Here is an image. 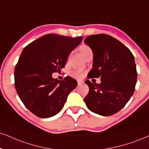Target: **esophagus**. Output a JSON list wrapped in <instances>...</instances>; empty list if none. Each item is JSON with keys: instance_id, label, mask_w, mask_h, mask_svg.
<instances>
[{"instance_id": "34e87169", "label": "esophagus", "mask_w": 149, "mask_h": 149, "mask_svg": "<svg viewBox=\"0 0 149 149\" xmlns=\"http://www.w3.org/2000/svg\"><path fill=\"white\" fill-rule=\"evenodd\" d=\"M82 83H83V82L80 81V80H78V86H79V85H81Z\"/></svg>"}]
</instances>
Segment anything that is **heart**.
I'll use <instances>...</instances> for the list:
<instances>
[{
	"mask_svg": "<svg viewBox=\"0 0 149 149\" xmlns=\"http://www.w3.org/2000/svg\"><path fill=\"white\" fill-rule=\"evenodd\" d=\"M78 49H79L80 53L84 55V57H85V58L88 56L90 53H92V49H91V48L87 45H85V44L80 46ZM70 57H71V55H69V57H68L67 62L69 61ZM71 75L73 77H74V78H77V79H82V78L85 76V71L82 69H77L72 71V72L71 73Z\"/></svg>",
	"mask_w": 149,
	"mask_h": 149,
	"instance_id": "obj_1",
	"label": "heart"
}]
</instances>
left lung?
Instances as JSON below:
<instances>
[{
  "label": "left lung",
  "mask_w": 149,
  "mask_h": 149,
  "mask_svg": "<svg viewBox=\"0 0 149 149\" xmlns=\"http://www.w3.org/2000/svg\"><path fill=\"white\" fill-rule=\"evenodd\" d=\"M85 43L93 52V69L88 78H101V83L87 80L89 91L84 98L89 110L102 116L121 110L133 94L137 73L131 51L105 34L89 35Z\"/></svg>",
  "instance_id": "8db88e82"
}]
</instances>
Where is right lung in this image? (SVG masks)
I'll return each mask as SVG.
<instances>
[{
	"mask_svg": "<svg viewBox=\"0 0 149 149\" xmlns=\"http://www.w3.org/2000/svg\"><path fill=\"white\" fill-rule=\"evenodd\" d=\"M82 40V37L48 34L23 50L14 69V86L21 101L35 115L51 117L63 108L77 82L69 76L54 79L52 74L64 68Z\"/></svg>",
	"mask_w": 149,
	"mask_h": 149,
	"instance_id": "obj_1",
	"label": "right lung"
}]
</instances>
